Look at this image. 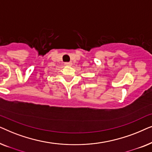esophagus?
Instances as JSON below:
<instances>
[{
  "label": "esophagus",
  "mask_w": 152,
  "mask_h": 152,
  "mask_svg": "<svg viewBox=\"0 0 152 152\" xmlns=\"http://www.w3.org/2000/svg\"><path fill=\"white\" fill-rule=\"evenodd\" d=\"M65 65L66 66H70L72 65V63H71V62H66Z\"/></svg>",
  "instance_id": "34e87169"
}]
</instances>
